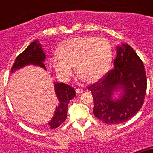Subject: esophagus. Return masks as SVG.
Wrapping results in <instances>:
<instances>
[{"instance_id":"esophagus-1","label":"esophagus","mask_w":153,"mask_h":153,"mask_svg":"<svg viewBox=\"0 0 153 153\" xmlns=\"http://www.w3.org/2000/svg\"><path fill=\"white\" fill-rule=\"evenodd\" d=\"M83 90H82L81 88H76V93H83Z\"/></svg>"}]
</instances>
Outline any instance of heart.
I'll list each match as a JSON object with an SVG mask.
<instances>
[{
	"instance_id": "obj_1",
	"label": "heart",
	"mask_w": 153,
	"mask_h": 153,
	"mask_svg": "<svg viewBox=\"0 0 153 153\" xmlns=\"http://www.w3.org/2000/svg\"><path fill=\"white\" fill-rule=\"evenodd\" d=\"M57 55L51 59V63L61 77L70 78L76 67L78 75L93 83L107 72L113 57V48L105 38L77 36L63 41L58 48Z\"/></svg>"
}]
</instances>
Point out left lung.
Listing matches in <instances>:
<instances>
[{"mask_svg":"<svg viewBox=\"0 0 153 153\" xmlns=\"http://www.w3.org/2000/svg\"><path fill=\"white\" fill-rule=\"evenodd\" d=\"M114 68L97 82L88 86L93 98V114L106 124H118L129 120L141 109L147 88V79L143 61L128 44L117 48ZM120 88L123 96L111 99Z\"/></svg>","mask_w":153,"mask_h":153,"instance_id":"8db88e82","label":"left lung"}]
</instances>
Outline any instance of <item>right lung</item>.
Listing matches in <instances>:
<instances>
[{
	"instance_id": "1",
	"label": "right lung",
	"mask_w": 153,
	"mask_h": 153,
	"mask_svg": "<svg viewBox=\"0 0 153 153\" xmlns=\"http://www.w3.org/2000/svg\"><path fill=\"white\" fill-rule=\"evenodd\" d=\"M37 40L32 42L26 49L16 58L15 62L12 66L11 71L20 69L28 64L39 65L45 68V65L43 63L45 60V54L42 50L40 44ZM55 93L56 94L59 106H56L55 114L49 123L51 129H55L60 126V124L67 119V107L70 100L76 96V91L74 87L65 83H55Z\"/></svg>"
}]
</instances>
